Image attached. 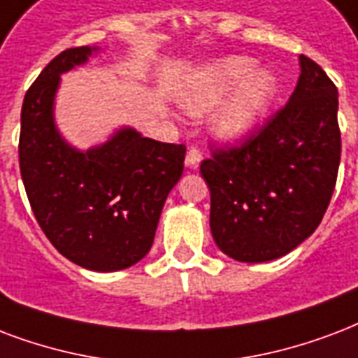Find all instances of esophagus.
<instances>
[{
	"mask_svg": "<svg viewBox=\"0 0 358 358\" xmlns=\"http://www.w3.org/2000/svg\"><path fill=\"white\" fill-rule=\"evenodd\" d=\"M201 161H203L201 152H199L197 148H191L189 152H187V155H185V167L191 169V171H195V169L201 165Z\"/></svg>",
	"mask_w": 358,
	"mask_h": 358,
	"instance_id": "obj_1",
	"label": "esophagus"
}]
</instances>
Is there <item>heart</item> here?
I'll list each match as a JSON object with an SVG mask.
<instances>
[{"label": "heart", "mask_w": 358, "mask_h": 358, "mask_svg": "<svg viewBox=\"0 0 358 358\" xmlns=\"http://www.w3.org/2000/svg\"><path fill=\"white\" fill-rule=\"evenodd\" d=\"M245 56H229L206 65L180 95L185 114L212 120L214 135L223 144H242L257 131L276 95V78L268 69H253Z\"/></svg>", "instance_id": "b5f03b06"}]
</instances>
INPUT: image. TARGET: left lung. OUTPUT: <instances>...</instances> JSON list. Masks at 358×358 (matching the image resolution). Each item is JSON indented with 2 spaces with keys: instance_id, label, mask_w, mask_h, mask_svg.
Listing matches in <instances>:
<instances>
[{
  "instance_id": "1",
  "label": "left lung",
  "mask_w": 358,
  "mask_h": 358,
  "mask_svg": "<svg viewBox=\"0 0 358 358\" xmlns=\"http://www.w3.org/2000/svg\"><path fill=\"white\" fill-rule=\"evenodd\" d=\"M287 105L240 148L201 163L210 189V231L225 255L266 263L293 252L323 220L340 165L338 90L299 56Z\"/></svg>"
}]
</instances>
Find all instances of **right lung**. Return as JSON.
Instances as JSON below:
<instances>
[{"label": "right lung", "mask_w": 358, "mask_h": 358, "mask_svg": "<svg viewBox=\"0 0 358 358\" xmlns=\"http://www.w3.org/2000/svg\"><path fill=\"white\" fill-rule=\"evenodd\" d=\"M95 52H62L27 90L18 157L35 220L52 245L82 268L116 272L150 252L163 204L184 173L185 146L129 125L88 150L65 141L54 116L62 75Z\"/></svg>", "instance_id": "1"}]
</instances>
